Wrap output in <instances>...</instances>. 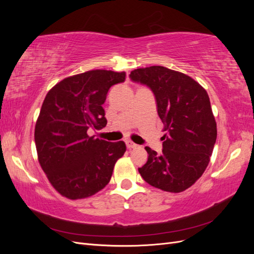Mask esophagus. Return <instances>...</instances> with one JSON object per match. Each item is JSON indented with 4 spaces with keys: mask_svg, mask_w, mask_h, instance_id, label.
<instances>
[{
    "mask_svg": "<svg viewBox=\"0 0 254 254\" xmlns=\"http://www.w3.org/2000/svg\"><path fill=\"white\" fill-rule=\"evenodd\" d=\"M126 146H127V148L131 149V148H136L137 147V144L133 143L132 141H126Z\"/></svg>",
    "mask_w": 254,
    "mask_h": 254,
    "instance_id": "1",
    "label": "esophagus"
}]
</instances>
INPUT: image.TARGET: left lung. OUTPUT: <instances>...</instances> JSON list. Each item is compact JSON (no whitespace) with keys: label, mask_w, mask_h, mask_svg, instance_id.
Here are the masks:
<instances>
[{"label":"left lung","mask_w":254,"mask_h":254,"mask_svg":"<svg viewBox=\"0 0 254 254\" xmlns=\"http://www.w3.org/2000/svg\"><path fill=\"white\" fill-rule=\"evenodd\" d=\"M129 76L153 92L165 131L162 153L146 146L148 160L139 173L153 188L170 193L186 190L204 173L216 142L209 95L190 76L165 66L136 68Z\"/></svg>","instance_id":"left-lung-1"}]
</instances>
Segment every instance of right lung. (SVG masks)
<instances>
[{
    "instance_id": "add662e5",
    "label": "right lung",
    "mask_w": 254,
    "mask_h": 254,
    "mask_svg": "<svg viewBox=\"0 0 254 254\" xmlns=\"http://www.w3.org/2000/svg\"><path fill=\"white\" fill-rule=\"evenodd\" d=\"M125 72L92 70L66 77L45 96L35 127L38 161L52 187L65 198H88L109 183L126 151L123 141L90 136L107 125L103 104Z\"/></svg>"
}]
</instances>
